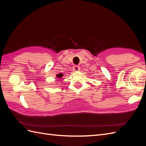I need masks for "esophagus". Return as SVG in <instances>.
<instances>
[{
  "label": "esophagus",
  "instance_id": "obj_1",
  "mask_svg": "<svg viewBox=\"0 0 146 146\" xmlns=\"http://www.w3.org/2000/svg\"><path fill=\"white\" fill-rule=\"evenodd\" d=\"M80 68L78 66H74L73 67L74 71H78V70H80Z\"/></svg>",
  "mask_w": 146,
  "mask_h": 146
}]
</instances>
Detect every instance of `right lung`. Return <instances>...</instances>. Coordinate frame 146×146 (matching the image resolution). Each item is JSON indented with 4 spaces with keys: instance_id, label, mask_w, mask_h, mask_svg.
Returning a JSON list of instances; mask_svg holds the SVG:
<instances>
[{
    "instance_id": "add662e5",
    "label": "right lung",
    "mask_w": 146,
    "mask_h": 146,
    "mask_svg": "<svg viewBox=\"0 0 146 146\" xmlns=\"http://www.w3.org/2000/svg\"><path fill=\"white\" fill-rule=\"evenodd\" d=\"M63 76V74L62 73H60V74H57L56 77H58V78H61Z\"/></svg>"
}]
</instances>
